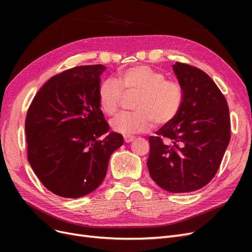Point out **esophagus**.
<instances>
[{
  "mask_svg": "<svg viewBox=\"0 0 252 252\" xmlns=\"http://www.w3.org/2000/svg\"><path fill=\"white\" fill-rule=\"evenodd\" d=\"M134 140V136L133 135H124V141L125 143H130Z\"/></svg>",
  "mask_w": 252,
  "mask_h": 252,
  "instance_id": "34e87169",
  "label": "esophagus"
}]
</instances>
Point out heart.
<instances>
[{
    "instance_id": "b5f03b06",
    "label": "heart",
    "mask_w": 252,
    "mask_h": 252,
    "mask_svg": "<svg viewBox=\"0 0 252 252\" xmlns=\"http://www.w3.org/2000/svg\"><path fill=\"white\" fill-rule=\"evenodd\" d=\"M124 94H138L133 112H123L110 122L114 131L122 134L146 132L152 127L165 126L177 118L183 105V89L175 81L147 65H136L122 70L118 81L104 80L98 86V103L106 116L119 111Z\"/></svg>"
}]
</instances>
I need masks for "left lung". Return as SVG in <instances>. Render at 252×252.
I'll return each instance as SVG.
<instances>
[{
  "mask_svg": "<svg viewBox=\"0 0 252 252\" xmlns=\"http://www.w3.org/2000/svg\"><path fill=\"white\" fill-rule=\"evenodd\" d=\"M183 89L182 108L171 123L149 136L151 179L166 191L190 192L215 177L230 141L229 108L209 75L194 66H172Z\"/></svg>",
  "mask_w": 252,
  "mask_h": 252,
  "instance_id": "8db88e82",
  "label": "left lung"
}]
</instances>
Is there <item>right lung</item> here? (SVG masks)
<instances>
[{
	"instance_id": "1",
	"label": "right lung",
	"mask_w": 252,
	"mask_h": 252,
	"mask_svg": "<svg viewBox=\"0 0 252 252\" xmlns=\"http://www.w3.org/2000/svg\"><path fill=\"white\" fill-rule=\"evenodd\" d=\"M106 67H73L49 79L30 104L28 162L49 191L75 199L102 184L112 152L124 139L109 132L97 90Z\"/></svg>"
}]
</instances>
